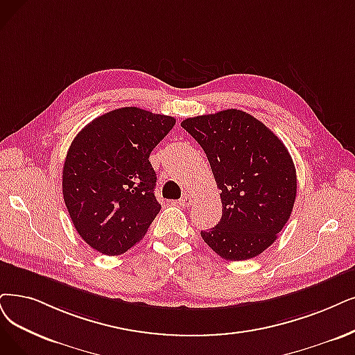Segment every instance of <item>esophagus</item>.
Here are the masks:
<instances>
[{
  "label": "esophagus",
  "instance_id": "obj_1",
  "mask_svg": "<svg viewBox=\"0 0 355 355\" xmlns=\"http://www.w3.org/2000/svg\"><path fill=\"white\" fill-rule=\"evenodd\" d=\"M193 202V198H192V195H189V193H185L183 195L180 200H179V204L182 205V207H189L191 204Z\"/></svg>",
  "mask_w": 355,
  "mask_h": 355
}]
</instances>
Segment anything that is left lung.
<instances>
[{
	"mask_svg": "<svg viewBox=\"0 0 355 355\" xmlns=\"http://www.w3.org/2000/svg\"><path fill=\"white\" fill-rule=\"evenodd\" d=\"M221 191L223 216L204 242L227 261H246L271 246L290 218L297 193L287 147L261 121L237 109L188 118Z\"/></svg>",
	"mask_w": 355,
	"mask_h": 355,
	"instance_id": "left-lung-1",
	"label": "left lung"
}]
</instances>
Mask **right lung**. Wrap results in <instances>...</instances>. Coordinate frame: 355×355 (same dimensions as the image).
<instances>
[{
  "label": "right lung",
  "mask_w": 355,
  "mask_h": 355,
  "mask_svg": "<svg viewBox=\"0 0 355 355\" xmlns=\"http://www.w3.org/2000/svg\"><path fill=\"white\" fill-rule=\"evenodd\" d=\"M175 123L172 116L121 107L93 119L71 143L64 201L77 233L97 252L125 253L159 214L157 176L148 157Z\"/></svg>",
  "instance_id": "add662e5"
}]
</instances>
